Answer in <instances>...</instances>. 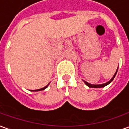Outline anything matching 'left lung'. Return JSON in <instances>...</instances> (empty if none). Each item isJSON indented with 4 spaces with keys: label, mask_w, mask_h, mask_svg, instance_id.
<instances>
[{
    "label": "left lung",
    "mask_w": 129,
    "mask_h": 129,
    "mask_svg": "<svg viewBox=\"0 0 129 129\" xmlns=\"http://www.w3.org/2000/svg\"><path fill=\"white\" fill-rule=\"evenodd\" d=\"M118 69L116 70V72H115V74H114V75L113 76L111 79L108 81V82H106V83H103V84H101V85H92V84H90V83H88L86 81H85V80H83V82H85V84L87 86H88L89 87H92V88H100V87H103L106 86L108 85V84H110L111 82L113 80V79H114V77L116 76V75L117 73V71H118Z\"/></svg>",
    "instance_id": "left-lung-1"
}]
</instances>
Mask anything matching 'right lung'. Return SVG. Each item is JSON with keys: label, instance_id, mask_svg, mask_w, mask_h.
<instances>
[{"label": "right lung", "instance_id": "obj_1", "mask_svg": "<svg viewBox=\"0 0 129 129\" xmlns=\"http://www.w3.org/2000/svg\"><path fill=\"white\" fill-rule=\"evenodd\" d=\"M49 85V84L47 85V86L44 87H42V88H41V89H38V90H31V91H35V92H36V91H41V90H44V89H46V88H47Z\"/></svg>", "mask_w": 129, "mask_h": 129}]
</instances>
